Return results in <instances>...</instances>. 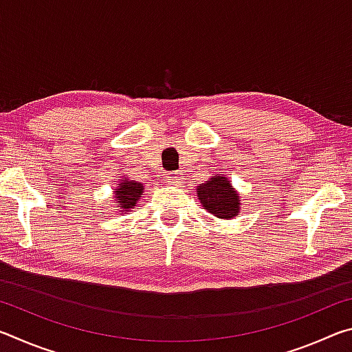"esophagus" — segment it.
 Here are the masks:
<instances>
[{
  "label": "esophagus",
  "mask_w": 352,
  "mask_h": 352,
  "mask_svg": "<svg viewBox=\"0 0 352 352\" xmlns=\"http://www.w3.org/2000/svg\"><path fill=\"white\" fill-rule=\"evenodd\" d=\"M166 180H168L170 184H178L182 183L183 175L178 174V172H168V174H166Z\"/></svg>",
  "instance_id": "34e87169"
}]
</instances>
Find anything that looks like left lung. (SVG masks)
<instances>
[{
    "label": "left lung",
    "mask_w": 352,
    "mask_h": 352,
    "mask_svg": "<svg viewBox=\"0 0 352 352\" xmlns=\"http://www.w3.org/2000/svg\"><path fill=\"white\" fill-rule=\"evenodd\" d=\"M199 200L206 211L219 219H231L239 212V195L225 177H214L199 186Z\"/></svg>",
    "instance_id": "left-lung-1"
}]
</instances>
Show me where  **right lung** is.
<instances>
[{
  "instance_id": "add662e5",
  "label": "right lung",
  "mask_w": 352,
  "mask_h": 352,
  "mask_svg": "<svg viewBox=\"0 0 352 352\" xmlns=\"http://www.w3.org/2000/svg\"><path fill=\"white\" fill-rule=\"evenodd\" d=\"M118 190H115V200L121 204V210L129 211L130 208L136 205V201L142 195V184L136 182H124L119 184Z\"/></svg>"
}]
</instances>
